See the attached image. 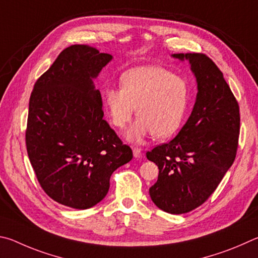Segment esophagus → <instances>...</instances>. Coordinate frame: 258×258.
I'll use <instances>...</instances> for the list:
<instances>
[{"label":"esophagus","mask_w":258,"mask_h":258,"mask_svg":"<svg viewBox=\"0 0 258 258\" xmlns=\"http://www.w3.org/2000/svg\"><path fill=\"white\" fill-rule=\"evenodd\" d=\"M133 153H134V156L136 157V159H139V157H142V155H143L141 148H137V147L133 148Z\"/></svg>","instance_id":"1"}]
</instances>
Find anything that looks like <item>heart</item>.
Listing matches in <instances>:
<instances>
[{
    "mask_svg": "<svg viewBox=\"0 0 258 258\" xmlns=\"http://www.w3.org/2000/svg\"><path fill=\"white\" fill-rule=\"evenodd\" d=\"M121 88L103 92V104L111 123L123 129L135 111L138 117L125 138L142 143L150 135L165 138L181 125L189 102L188 81L161 66H142L120 77Z\"/></svg>",
    "mask_w": 258,
    "mask_h": 258,
    "instance_id": "1",
    "label": "heart"
}]
</instances>
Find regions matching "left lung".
I'll list each match as a JSON object with an SVG mask.
<instances>
[{
    "label": "left lung",
    "instance_id": "left-lung-1",
    "mask_svg": "<svg viewBox=\"0 0 258 258\" xmlns=\"http://www.w3.org/2000/svg\"><path fill=\"white\" fill-rule=\"evenodd\" d=\"M172 56L190 63L197 81L196 102L177 136L146 156L159 166V178L150 188L153 203L168 213L183 214L209 200L232 165L240 114L223 74L209 56L202 53Z\"/></svg>",
    "mask_w": 258,
    "mask_h": 258
}]
</instances>
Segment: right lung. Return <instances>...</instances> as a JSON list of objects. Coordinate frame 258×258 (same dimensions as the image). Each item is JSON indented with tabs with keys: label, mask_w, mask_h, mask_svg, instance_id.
Masks as SVG:
<instances>
[{
	"label": "right lung",
	"mask_w": 258,
	"mask_h": 258,
	"mask_svg": "<svg viewBox=\"0 0 258 258\" xmlns=\"http://www.w3.org/2000/svg\"><path fill=\"white\" fill-rule=\"evenodd\" d=\"M111 60L88 45H71L30 95L26 146L31 166L43 190L72 209L101 202L112 173L133 159L132 148L103 119L93 81Z\"/></svg>",
	"instance_id": "right-lung-1"
}]
</instances>
